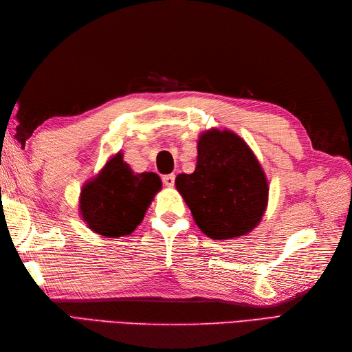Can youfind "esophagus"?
I'll list each match as a JSON object with an SVG mask.
<instances>
[{"mask_svg":"<svg viewBox=\"0 0 352 352\" xmlns=\"http://www.w3.org/2000/svg\"><path fill=\"white\" fill-rule=\"evenodd\" d=\"M162 182H164V184L166 187H174V184H175V175L174 174L164 175V177H162Z\"/></svg>","mask_w":352,"mask_h":352,"instance_id":"obj_1","label":"esophagus"}]
</instances>
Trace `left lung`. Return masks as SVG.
<instances>
[{"label": "left lung", "instance_id": "1", "mask_svg": "<svg viewBox=\"0 0 352 352\" xmlns=\"http://www.w3.org/2000/svg\"><path fill=\"white\" fill-rule=\"evenodd\" d=\"M175 187L197 228L217 241L247 235L267 206L263 168L247 142L228 129L201 133L195 173L179 174Z\"/></svg>", "mask_w": 352, "mask_h": 352}]
</instances>
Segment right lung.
Wrapping results in <instances>:
<instances>
[{
    "label": "right lung",
    "mask_w": 352,
    "mask_h": 352,
    "mask_svg": "<svg viewBox=\"0 0 352 352\" xmlns=\"http://www.w3.org/2000/svg\"><path fill=\"white\" fill-rule=\"evenodd\" d=\"M162 188L155 173L135 174L119 151L83 186L80 214L90 230L105 238L131 235Z\"/></svg>",
    "instance_id": "1"
}]
</instances>
